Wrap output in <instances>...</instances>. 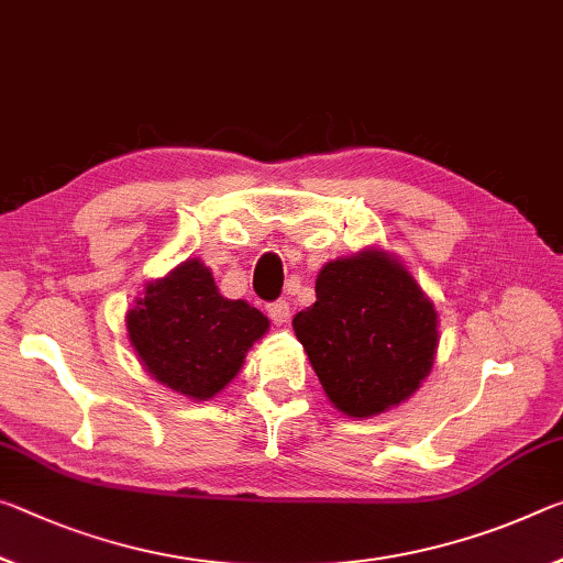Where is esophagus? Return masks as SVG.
Listing matches in <instances>:
<instances>
[{"instance_id":"obj_1","label":"esophagus","mask_w":563,"mask_h":563,"mask_svg":"<svg viewBox=\"0 0 563 563\" xmlns=\"http://www.w3.org/2000/svg\"><path fill=\"white\" fill-rule=\"evenodd\" d=\"M267 316H271V320L275 325H283L285 320L290 318V306L285 300H275L267 306Z\"/></svg>"}]
</instances>
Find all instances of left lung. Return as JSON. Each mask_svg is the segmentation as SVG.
Returning <instances> with one entry per match:
<instances>
[{
  "label": "left lung",
  "mask_w": 563,
  "mask_h": 563,
  "mask_svg": "<svg viewBox=\"0 0 563 563\" xmlns=\"http://www.w3.org/2000/svg\"><path fill=\"white\" fill-rule=\"evenodd\" d=\"M439 316L404 265L365 250L328 263L316 302L292 318L325 396L368 418L416 394L433 365Z\"/></svg>",
  "instance_id": "1"
}]
</instances>
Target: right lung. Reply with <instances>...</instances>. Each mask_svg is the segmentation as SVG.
<instances>
[{"label":"right lung","instance_id":"add662e5","mask_svg":"<svg viewBox=\"0 0 563 563\" xmlns=\"http://www.w3.org/2000/svg\"><path fill=\"white\" fill-rule=\"evenodd\" d=\"M265 330L261 310L222 298L200 261H187L150 283L128 316L130 343L142 365L163 386L195 400L220 394Z\"/></svg>","mask_w":563,"mask_h":563}]
</instances>
